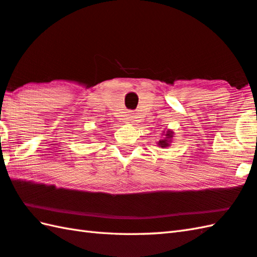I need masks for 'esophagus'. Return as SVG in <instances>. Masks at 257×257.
<instances>
[{"label": "esophagus", "instance_id": "obj_1", "mask_svg": "<svg viewBox=\"0 0 257 257\" xmlns=\"http://www.w3.org/2000/svg\"><path fill=\"white\" fill-rule=\"evenodd\" d=\"M135 119H136V113L134 112H129L127 115H125V121L128 122H135Z\"/></svg>", "mask_w": 257, "mask_h": 257}]
</instances>
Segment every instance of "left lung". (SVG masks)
Instances as JSON below:
<instances>
[{
    "label": "left lung",
    "mask_w": 257,
    "mask_h": 257,
    "mask_svg": "<svg viewBox=\"0 0 257 257\" xmlns=\"http://www.w3.org/2000/svg\"><path fill=\"white\" fill-rule=\"evenodd\" d=\"M174 137L173 136V133L172 132H167V134H166V137L164 139H160L158 145L160 146L162 148H165V147H168L169 146V142L170 139H172Z\"/></svg>",
    "instance_id": "obj_1"
}]
</instances>
